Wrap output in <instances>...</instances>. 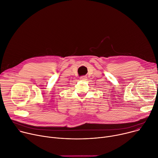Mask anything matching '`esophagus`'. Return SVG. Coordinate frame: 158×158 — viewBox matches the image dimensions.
I'll use <instances>...</instances> for the list:
<instances>
[{
	"label": "esophagus",
	"mask_w": 158,
	"mask_h": 158,
	"mask_svg": "<svg viewBox=\"0 0 158 158\" xmlns=\"http://www.w3.org/2000/svg\"><path fill=\"white\" fill-rule=\"evenodd\" d=\"M87 77H86V76H81L80 77V79H81V80H85V79H86Z\"/></svg>",
	"instance_id": "1"
}]
</instances>
